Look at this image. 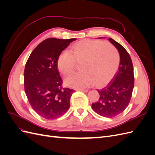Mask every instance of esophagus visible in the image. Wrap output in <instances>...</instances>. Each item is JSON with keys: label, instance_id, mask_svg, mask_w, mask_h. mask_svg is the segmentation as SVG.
Segmentation results:
<instances>
[{"label": "esophagus", "instance_id": "esophagus-1", "mask_svg": "<svg viewBox=\"0 0 155 155\" xmlns=\"http://www.w3.org/2000/svg\"><path fill=\"white\" fill-rule=\"evenodd\" d=\"M76 91H80L85 92H87L88 91V90H87V89H82V88H78V89H77Z\"/></svg>", "mask_w": 155, "mask_h": 155}]
</instances>
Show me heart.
I'll list each match as a JSON object with an SVG mask.
<instances>
[{"mask_svg":"<svg viewBox=\"0 0 155 155\" xmlns=\"http://www.w3.org/2000/svg\"><path fill=\"white\" fill-rule=\"evenodd\" d=\"M118 51L109 43L100 40L82 39L74 44L70 54L64 51L59 55L57 66L63 75L74 72L76 63L81 64V72L65 79V85L75 88H85L94 84L97 87L107 85L120 66Z\"/></svg>","mask_w":155,"mask_h":155,"instance_id":"obj_1","label":"heart"}]
</instances>
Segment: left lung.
Instances as JSON below:
<instances>
[{"instance_id":"left-lung-1","label":"left lung","mask_w":155,"mask_h":155,"mask_svg":"<svg viewBox=\"0 0 155 155\" xmlns=\"http://www.w3.org/2000/svg\"><path fill=\"white\" fill-rule=\"evenodd\" d=\"M109 41L119 51L118 71L107 87L97 91L100 98L92 104V108L101 116L113 118L127 107L132 96L134 78L133 65L129 53L118 42L111 38Z\"/></svg>"}]
</instances>
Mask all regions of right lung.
I'll list each match as a JSON object with an SVG mask.
<instances>
[{"instance_id":"add662e5","label":"right lung","mask_w":155,"mask_h":155,"mask_svg":"<svg viewBox=\"0 0 155 155\" xmlns=\"http://www.w3.org/2000/svg\"><path fill=\"white\" fill-rule=\"evenodd\" d=\"M76 39L48 38L33 50L25 65V91L37 114L46 120L64 115L74 90L62 87L57 61L59 55Z\"/></svg>"}]
</instances>
